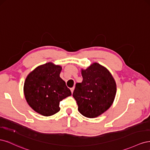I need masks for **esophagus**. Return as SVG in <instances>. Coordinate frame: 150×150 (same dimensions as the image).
I'll return each mask as SVG.
<instances>
[{"label": "esophagus", "instance_id": "esophagus-1", "mask_svg": "<svg viewBox=\"0 0 150 150\" xmlns=\"http://www.w3.org/2000/svg\"><path fill=\"white\" fill-rule=\"evenodd\" d=\"M74 87H73V88H71V93H72V94L73 93V91H74Z\"/></svg>", "mask_w": 150, "mask_h": 150}]
</instances>
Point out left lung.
Segmentation results:
<instances>
[{"label": "left lung", "mask_w": 150, "mask_h": 150, "mask_svg": "<svg viewBox=\"0 0 150 150\" xmlns=\"http://www.w3.org/2000/svg\"><path fill=\"white\" fill-rule=\"evenodd\" d=\"M83 80L78 83L72 94L81 115L94 118L111 107L116 94V84L111 72L104 66L94 62L81 69Z\"/></svg>", "instance_id": "8db88e82"}]
</instances>
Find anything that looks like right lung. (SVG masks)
I'll return each mask as SVG.
<instances>
[{"label": "right lung", "mask_w": 150, "mask_h": 150, "mask_svg": "<svg viewBox=\"0 0 150 150\" xmlns=\"http://www.w3.org/2000/svg\"><path fill=\"white\" fill-rule=\"evenodd\" d=\"M62 67L49 62L35 67L27 76L24 85L25 100L34 111L50 116L60 111L59 103L71 95L60 78Z\"/></svg>", "instance_id": "add662e5"}]
</instances>
